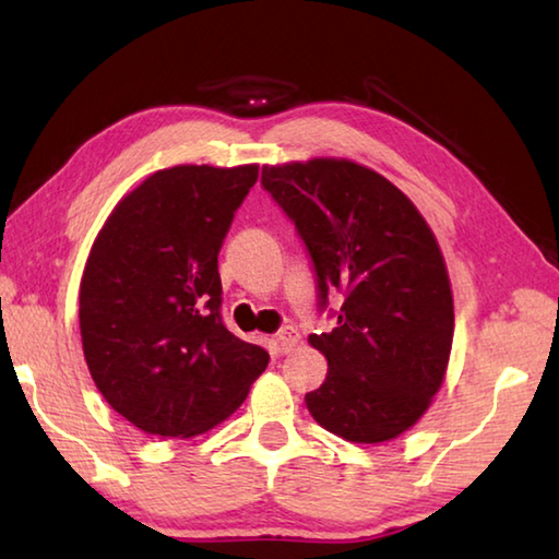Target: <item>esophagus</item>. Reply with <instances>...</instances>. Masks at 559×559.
Instances as JSON below:
<instances>
[{
  "instance_id": "obj_1",
  "label": "esophagus",
  "mask_w": 559,
  "mask_h": 559,
  "mask_svg": "<svg viewBox=\"0 0 559 559\" xmlns=\"http://www.w3.org/2000/svg\"><path fill=\"white\" fill-rule=\"evenodd\" d=\"M276 343L281 353H290L300 343V331L295 326H283L276 334Z\"/></svg>"
}]
</instances>
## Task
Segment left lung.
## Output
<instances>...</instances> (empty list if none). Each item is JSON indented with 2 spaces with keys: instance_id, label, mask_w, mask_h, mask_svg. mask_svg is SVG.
<instances>
[{
  "instance_id": "8db88e82",
  "label": "left lung",
  "mask_w": 559,
  "mask_h": 559,
  "mask_svg": "<svg viewBox=\"0 0 559 559\" xmlns=\"http://www.w3.org/2000/svg\"><path fill=\"white\" fill-rule=\"evenodd\" d=\"M261 185L312 257L319 310L343 293L336 326L310 334L324 384L312 418L348 442H389L418 423L444 382L454 298L430 225L386 177L346 158L264 165Z\"/></svg>"
}]
</instances>
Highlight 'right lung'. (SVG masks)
Returning a JSON list of instances; mask_svg holds the SVG:
<instances>
[{
  "label": "right lung",
  "mask_w": 559,
  "mask_h": 559,
  "mask_svg": "<svg viewBox=\"0 0 559 559\" xmlns=\"http://www.w3.org/2000/svg\"><path fill=\"white\" fill-rule=\"evenodd\" d=\"M259 165H175L105 221L83 269L81 343L103 399L146 435L194 437L242 406L269 353L221 319L218 252Z\"/></svg>",
  "instance_id": "1"
}]
</instances>
